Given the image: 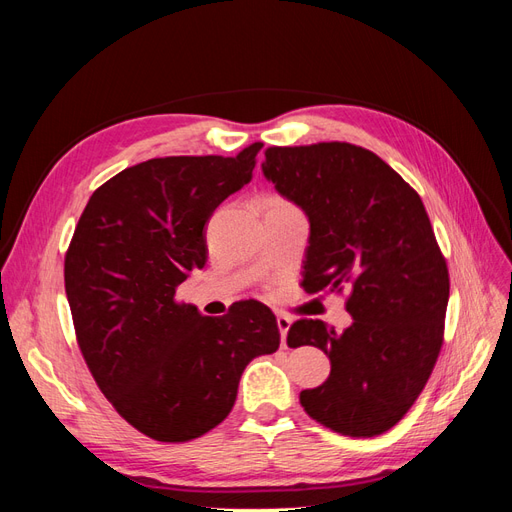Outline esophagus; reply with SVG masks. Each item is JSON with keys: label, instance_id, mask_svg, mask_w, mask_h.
Instances as JSON below:
<instances>
[{"label": "esophagus", "instance_id": "obj_1", "mask_svg": "<svg viewBox=\"0 0 512 512\" xmlns=\"http://www.w3.org/2000/svg\"><path fill=\"white\" fill-rule=\"evenodd\" d=\"M290 324H292V318H290V316H284V314L277 316V327H280L282 344H284V346H286V335H288V331H290Z\"/></svg>", "mask_w": 512, "mask_h": 512}]
</instances>
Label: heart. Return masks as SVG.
Returning <instances> with one entry per match:
<instances>
[{
    "label": "heart",
    "instance_id": "1",
    "mask_svg": "<svg viewBox=\"0 0 512 512\" xmlns=\"http://www.w3.org/2000/svg\"><path fill=\"white\" fill-rule=\"evenodd\" d=\"M280 205H288L286 200H282V198H269V207H280Z\"/></svg>",
    "mask_w": 512,
    "mask_h": 512
}]
</instances>
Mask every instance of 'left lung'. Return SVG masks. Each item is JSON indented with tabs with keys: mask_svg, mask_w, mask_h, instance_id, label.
Returning <instances> with one entry per match:
<instances>
[{
	"mask_svg": "<svg viewBox=\"0 0 512 512\" xmlns=\"http://www.w3.org/2000/svg\"><path fill=\"white\" fill-rule=\"evenodd\" d=\"M262 173L309 220L305 292L348 290L344 331L301 318L288 346H316L331 374L301 391L305 412L342 436L397 425L431 376L444 339L448 269L421 196L369 149L269 147Z\"/></svg>",
	"mask_w": 512,
	"mask_h": 512,
	"instance_id": "8db88e82",
	"label": "left lung"
}]
</instances>
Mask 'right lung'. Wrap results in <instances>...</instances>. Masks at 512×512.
<instances>
[{"mask_svg": "<svg viewBox=\"0 0 512 512\" xmlns=\"http://www.w3.org/2000/svg\"><path fill=\"white\" fill-rule=\"evenodd\" d=\"M260 147L121 170L91 194L66 252V294L91 376L158 442H188L220 425L247 363L280 348L277 320L260 301L213 318L175 294L205 267V224L250 183Z\"/></svg>", "mask_w": 512, "mask_h": 512, "instance_id": "obj_1", "label": "right lung"}]
</instances>
